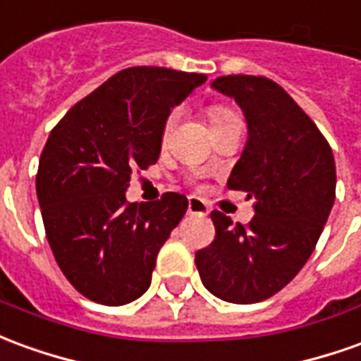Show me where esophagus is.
<instances>
[{
  "instance_id": "1",
  "label": "esophagus",
  "mask_w": 361,
  "mask_h": 361,
  "mask_svg": "<svg viewBox=\"0 0 361 361\" xmlns=\"http://www.w3.org/2000/svg\"><path fill=\"white\" fill-rule=\"evenodd\" d=\"M188 213L189 215H207L209 213V209H207L205 201L199 197H189L188 199Z\"/></svg>"
}]
</instances>
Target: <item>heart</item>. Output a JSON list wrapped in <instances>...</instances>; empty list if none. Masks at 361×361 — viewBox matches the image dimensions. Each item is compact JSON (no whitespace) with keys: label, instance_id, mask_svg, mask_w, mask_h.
Instances as JSON below:
<instances>
[{"label":"heart","instance_id":"1","mask_svg":"<svg viewBox=\"0 0 361 361\" xmlns=\"http://www.w3.org/2000/svg\"><path fill=\"white\" fill-rule=\"evenodd\" d=\"M233 119H236L233 111L224 109V107H215V109H211V125H219V123H226V121H233ZM173 121H176V115L170 117L168 125H166V130L172 127Z\"/></svg>","mask_w":361,"mask_h":361}]
</instances>
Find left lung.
Here are the masks:
<instances>
[{
    "instance_id": "8db88e82",
    "label": "left lung",
    "mask_w": 361,
    "mask_h": 361,
    "mask_svg": "<svg viewBox=\"0 0 361 361\" xmlns=\"http://www.w3.org/2000/svg\"><path fill=\"white\" fill-rule=\"evenodd\" d=\"M211 87L234 99L248 125L226 185L256 201L248 226L211 213L215 240L195 254V266L219 299L258 303L286 287L314 250L334 205V156L317 125L276 82L221 75Z\"/></svg>"
}]
</instances>
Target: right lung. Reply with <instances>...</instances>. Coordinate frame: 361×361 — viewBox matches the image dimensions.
<instances>
[{
  "mask_svg": "<svg viewBox=\"0 0 361 361\" xmlns=\"http://www.w3.org/2000/svg\"><path fill=\"white\" fill-rule=\"evenodd\" d=\"M205 74L127 68L75 103L39 160L37 197L62 274L95 303L119 307L150 287L156 256L188 211L166 193L128 205L133 172L156 164L166 121Z\"/></svg>",
  "mask_w": 361,
  "mask_h": 361,
  "instance_id": "add662e5",
  "label": "right lung"
}]
</instances>
